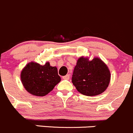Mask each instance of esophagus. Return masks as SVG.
<instances>
[{
	"mask_svg": "<svg viewBox=\"0 0 133 133\" xmlns=\"http://www.w3.org/2000/svg\"><path fill=\"white\" fill-rule=\"evenodd\" d=\"M70 78V75L69 74H66V76H63V79H69Z\"/></svg>",
	"mask_w": 133,
	"mask_h": 133,
	"instance_id": "obj_1",
	"label": "esophagus"
}]
</instances>
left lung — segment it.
<instances>
[{
    "instance_id": "8db88e82",
    "label": "left lung",
    "mask_w": 133,
    "mask_h": 133,
    "mask_svg": "<svg viewBox=\"0 0 133 133\" xmlns=\"http://www.w3.org/2000/svg\"><path fill=\"white\" fill-rule=\"evenodd\" d=\"M110 72L106 64L98 57L89 61L87 57L78 59L74 67L72 82L78 92L87 96L101 94L108 88Z\"/></svg>"
}]
</instances>
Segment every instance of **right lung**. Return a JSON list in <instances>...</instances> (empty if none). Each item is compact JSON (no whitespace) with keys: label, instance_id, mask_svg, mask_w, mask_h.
Here are the masks:
<instances>
[{"label":"right lung","instance_id":"right-lung-1","mask_svg":"<svg viewBox=\"0 0 133 133\" xmlns=\"http://www.w3.org/2000/svg\"><path fill=\"white\" fill-rule=\"evenodd\" d=\"M21 79L29 93L36 96H45L60 82L61 77L58 75L57 69L51 66L48 62L44 65L31 62L23 69Z\"/></svg>","mask_w":133,"mask_h":133}]
</instances>
